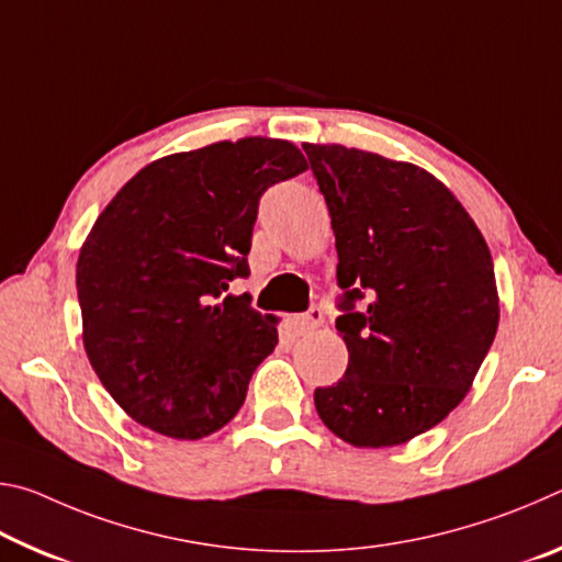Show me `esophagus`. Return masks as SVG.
<instances>
[{
  "instance_id": "34e87169",
  "label": "esophagus",
  "mask_w": 562,
  "mask_h": 562,
  "mask_svg": "<svg viewBox=\"0 0 562 562\" xmlns=\"http://www.w3.org/2000/svg\"><path fill=\"white\" fill-rule=\"evenodd\" d=\"M322 322H325V315H322V310L319 307H312L307 315L297 317V329L300 331H312V329H317Z\"/></svg>"
}]
</instances>
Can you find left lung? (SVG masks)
Masks as SVG:
<instances>
[{
  "instance_id": "obj_1",
  "label": "left lung",
  "mask_w": 562,
  "mask_h": 562,
  "mask_svg": "<svg viewBox=\"0 0 562 562\" xmlns=\"http://www.w3.org/2000/svg\"><path fill=\"white\" fill-rule=\"evenodd\" d=\"M325 195L347 292L349 364L315 389L327 429L357 449L402 446L469 394L498 329L493 258L479 225L429 170L341 144H302ZM368 292V310L353 300Z\"/></svg>"
}]
</instances>
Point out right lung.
Listing matches in <instances>:
<instances>
[{
	"label": "right lung",
	"instance_id": "add662e5",
	"mask_svg": "<svg viewBox=\"0 0 562 562\" xmlns=\"http://www.w3.org/2000/svg\"><path fill=\"white\" fill-rule=\"evenodd\" d=\"M307 168L290 140H217L140 168L103 207L76 262L81 337L133 422L195 441L240 412L280 319L227 288L250 272L260 195Z\"/></svg>",
	"mask_w": 562,
	"mask_h": 562
}]
</instances>
